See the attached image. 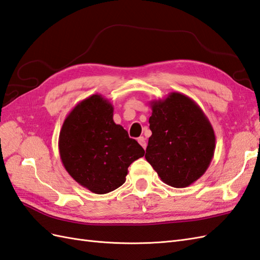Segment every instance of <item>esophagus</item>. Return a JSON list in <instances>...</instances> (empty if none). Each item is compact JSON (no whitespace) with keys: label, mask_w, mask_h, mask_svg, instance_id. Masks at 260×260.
<instances>
[{"label":"esophagus","mask_w":260,"mask_h":260,"mask_svg":"<svg viewBox=\"0 0 260 260\" xmlns=\"http://www.w3.org/2000/svg\"><path fill=\"white\" fill-rule=\"evenodd\" d=\"M138 142L140 143V145H141V147H142L143 149L147 148V141H145V138H144V137L138 138Z\"/></svg>","instance_id":"34e87169"}]
</instances>
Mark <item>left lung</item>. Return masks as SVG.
<instances>
[{
  "instance_id": "left-lung-1",
  "label": "left lung",
  "mask_w": 260,
  "mask_h": 260,
  "mask_svg": "<svg viewBox=\"0 0 260 260\" xmlns=\"http://www.w3.org/2000/svg\"><path fill=\"white\" fill-rule=\"evenodd\" d=\"M152 136L145 159L166 184L186 187L210 167L215 151V132L195 101L181 92L150 101Z\"/></svg>"
}]
</instances>
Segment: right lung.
Segmentation results:
<instances>
[{"instance_id":"right-lung-1","label":"right lung","mask_w":260,"mask_h":260,"mask_svg":"<svg viewBox=\"0 0 260 260\" xmlns=\"http://www.w3.org/2000/svg\"><path fill=\"white\" fill-rule=\"evenodd\" d=\"M62 166L79 185L106 194L125 182L130 164L144 150L113 121V106L101 94H91L74 107L59 132Z\"/></svg>"}]
</instances>
